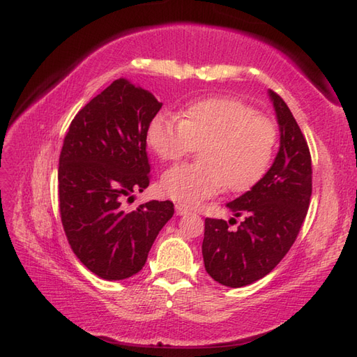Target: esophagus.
<instances>
[{
  "label": "esophagus",
  "mask_w": 357,
  "mask_h": 357,
  "mask_svg": "<svg viewBox=\"0 0 357 357\" xmlns=\"http://www.w3.org/2000/svg\"><path fill=\"white\" fill-rule=\"evenodd\" d=\"M176 214H178V215H187V214H190V209L185 208L184 205L178 204V205H176Z\"/></svg>",
  "instance_id": "esophagus-1"
}]
</instances>
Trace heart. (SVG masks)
<instances>
[{"label": "heart", "mask_w": 357, "mask_h": 357, "mask_svg": "<svg viewBox=\"0 0 357 357\" xmlns=\"http://www.w3.org/2000/svg\"><path fill=\"white\" fill-rule=\"evenodd\" d=\"M149 148L164 161L185 157L200 146L199 164H178L164 172V195L187 208L215 196L252 188L266 175L278 144L270 117L240 99L214 96L196 100L181 114L152 119L146 132Z\"/></svg>", "instance_id": "obj_1"}]
</instances>
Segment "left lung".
<instances>
[{"label": "left lung", "mask_w": 357, "mask_h": 357, "mask_svg": "<svg viewBox=\"0 0 357 357\" xmlns=\"http://www.w3.org/2000/svg\"><path fill=\"white\" fill-rule=\"evenodd\" d=\"M268 95L280 130L273 166L250 191L227 204L235 217H244L235 231L231 222L205 218V270L229 288L250 285L278 266L297 238L312 195L307 142L285 100L273 90Z\"/></svg>", "instance_id": "left-lung-1"}]
</instances>
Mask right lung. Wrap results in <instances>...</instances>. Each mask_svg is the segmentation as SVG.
I'll return each instance as SVG.
<instances>
[{
  "mask_svg": "<svg viewBox=\"0 0 357 357\" xmlns=\"http://www.w3.org/2000/svg\"><path fill=\"white\" fill-rule=\"evenodd\" d=\"M151 91L113 81L79 109L63 142L59 202L77 258L105 280L139 273L175 208L151 200L125 211L123 200L149 185L146 132L161 108Z\"/></svg>",
  "mask_w": 357,
  "mask_h": 357,
  "instance_id": "obj_1",
  "label": "right lung"
}]
</instances>
